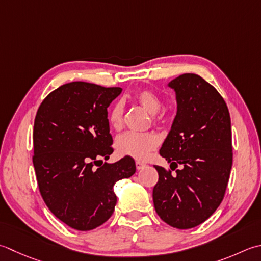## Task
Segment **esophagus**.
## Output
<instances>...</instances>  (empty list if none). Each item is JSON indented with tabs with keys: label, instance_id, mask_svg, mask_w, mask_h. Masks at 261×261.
<instances>
[{
	"label": "esophagus",
	"instance_id": "34e87169",
	"mask_svg": "<svg viewBox=\"0 0 261 261\" xmlns=\"http://www.w3.org/2000/svg\"><path fill=\"white\" fill-rule=\"evenodd\" d=\"M145 166H146L145 163H142V162H140V161H136V167H137V170H142V168H144Z\"/></svg>",
	"mask_w": 261,
	"mask_h": 261
}]
</instances>
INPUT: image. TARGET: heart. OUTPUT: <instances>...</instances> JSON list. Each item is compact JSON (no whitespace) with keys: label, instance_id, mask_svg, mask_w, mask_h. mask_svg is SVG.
Listing matches in <instances>:
<instances>
[{"label":"heart","instance_id":"heart-1","mask_svg":"<svg viewBox=\"0 0 261 261\" xmlns=\"http://www.w3.org/2000/svg\"><path fill=\"white\" fill-rule=\"evenodd\" d=\"M134 98L150 114L157 115V112L162 107V99L155 91L150 89L138 90ZM123 104L121 101L111 107L109 111V123L114 130H120L123 125ZM158 146V138L146 132V134H138V132L127 131L116 138L115 148L120 155L130 156L137 160H144L150 151L156 149Z\"/></svg>","mask_w":261,"mask_h":261}]
</instances>
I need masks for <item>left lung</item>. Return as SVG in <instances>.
<instances>
[{"label":"left lung","instance_id":"obj_1","mask_svg":"<svg viewBox=\"0 0 261 261\" xmlns=\"http://www.w3.org/2000/svg\"><path fill=\"white\" fill-rule=\"evenodd\" d=\"M177 112L160 149L176 175L155 165V211L173 227L192 228L211 217L225 195L231 173L232 130L225 100L200 75L185 73L168 83Z\"/></svg>","mask_w":261,"mask_h":261}]
</instances>
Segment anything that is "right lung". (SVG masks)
<instances>
[{
	"mask_svg": "<svg viewBox=\"0 0 261 261\" xmlns=\"http://www.w3.org/2000/svg\"><path fill=\"white\" fill-rule=\"evenodd\" d=\"M120 87L74 81L52 91L34 123L33 163L39 192L55 217L78 231L100 226L114 212L117 181L135 174L130 156L109 164L113 152L107 107Z\"/></svg>",
	"mask_w": 261,
	"mask_h": 261,
	"instance_id": "1",
	"label": "right lung"
}]
</instances>
